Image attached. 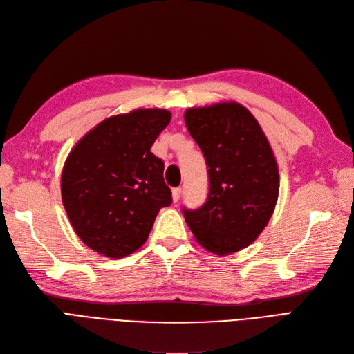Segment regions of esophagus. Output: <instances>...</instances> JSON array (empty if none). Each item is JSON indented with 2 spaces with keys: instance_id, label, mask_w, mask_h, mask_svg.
I'll list each match as a JSON object with an SVG mask.
<instances>
[{
  "instance_id": "obj_1",
  "label": "esophagus",
  "mask_w": 354,
  "mask_h": 354,
  "mask_svg": "<svg viewBox=\"0 0 354 354\" xmlns=\"http://www.w3.org/2000/svg\"><path fill=\"white\" fill-rule=\"evenodd\" d=\"M171 194H173V202H174V203H176V202H178L180 196H181V189H180V187H176V189H173Z\"/></svg>"
}]
</instances>
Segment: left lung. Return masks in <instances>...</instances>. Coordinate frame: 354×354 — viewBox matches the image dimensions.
<instances>
[{
  "label": "left lung",
  "mask_w": 354,
  "mask_h": 354,
  "mask_svg": "<svg viewBox=\"0 0 354 354\" xmlns=\"http://www.w3.org/2000/svg\"><path fill=\"white\" fill-rule=\"evenodd\" d=\"M187 131L202 149L209 176L205 205L183 209L196 241L226 256L256 241L279 196V169L259 122L241 104L218 103L185 113Z\"/></svg>",
  "instance_id": "8db88e82"
}]
</instances>
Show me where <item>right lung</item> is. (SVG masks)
<instances>
[{
	"label": "right lung",
	"instance_id": "1",
	"mask_svg": "<svg viewBox=\"0 0 354 354\" xmlns=\"http://www.w3.org/2000/svg\"><path fill=\"white\" fill-rule=\"evenodd\" d=\"M171 120L164 109H136L98 123L69 152L61 193L81 241L122 259L142 247L161 207L171 205L164 162L151 147Z\"/></svg>",
	"mask_w": 354,
	"mask_h": 354
}]
</instances>
